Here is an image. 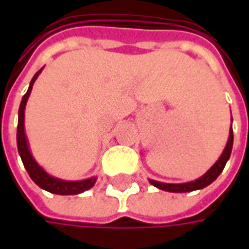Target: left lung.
Here are the masks:
<instances>
[{"mask_svg":"<svg viewBox=\"0 0 249 249\" xmlns=\"http://www.w3.org/2000/svg\"><path fill=\"white\" fill-rule=\"evenodd\" d=\"M232 121V119H231ZM232 145H233V130H232V125H231L230 129V137L227 141V145H225L224 151L221 153V156L219 157V160L214 162L212 167L209 168L207 172L204 173L201 178H196L193 181H188V183H180V184H171V183H161V181H156V180H152L149 178V183L153 187L162 189V191H167V192H173V193H184V192H192V191H197V189H203V188L208 187L209 184H212L219 178V175L223 172L225 164L230 160L231 152H232Z\"/></svg>","mask_w":249,"mask_h":249,"instance_id":"8db88e82","label":"left lung"}]
</instances>
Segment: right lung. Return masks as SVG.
I'll return each mask as SVG.
<instances>
[{
	"instance_id": "obj_1",
	"label": "right lung",
	"mask_w": 249,
	"mask_h": 249,
	"mask_svg": "<svg viewBox=\"0 0 249 249\" xmlns=\"http://www.w3.org/2000/svg\"><path fill=\"white\" fill-rule=\"evenodd\" d=\"M42 69L44 68H41L40 71L33 76L29 84V88H28V92L25 93V96L21 100V104H19L18 125H17V148H18V153L21 156V160L24 162L25 169L29 173L30 178L38 187L45 189L48 192L56 193V195H78V193H82L88 191V189H90L96 184L97 178H85V180H78V181H68V180H62V178L51 176L38 162L36 161V159L30 152L28 137H26V133H25V108H26L28 98H29L32 89H33V84L37 80V77L40 76Z\"/></svg>"
}]
</instances>
